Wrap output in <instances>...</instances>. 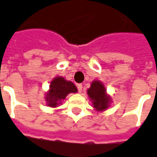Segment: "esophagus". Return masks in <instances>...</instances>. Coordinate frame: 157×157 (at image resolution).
Segmentation results:
<instances>
[{"label":"esophagus","mask_w":157,"mask_h":157,"mask_svg":"<svg viewBox=\"0 0 157 157\" xmlns=\"http://www.w3.org/2000/svg\"><path fill=\"white\" fill-rule=\"evenodd\" d=\"M77 88H78L79 93L82 92V84H78V85H77Z\"/></svg>","instance_id":"1"}]
</instances>
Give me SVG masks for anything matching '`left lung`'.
Segmentation results:
<instances>
[{"label": "left lung", "instance_id": "obj_1", "mask_svg": "<svg viewBox=\"0 0 157 157\" xmlns=\"http://www.w3.org/2000/svg\"><path fill=\"white\" fill-rule=\"evenodd\" d=\"M87 95L96 111H105L110 106L111 97L106 94L104 84L100 81H93L91 87L87 89Z\"/></svg>", "mask_w": 157, "mask_h": 157}]
</instances>
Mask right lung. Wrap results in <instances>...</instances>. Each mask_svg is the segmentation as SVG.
<instances>
[{
  "instance_id": "obj_1",
  "label": "right lung",
  "mask_w": 157,
  "mask_h": 157,
  "mask_svg": "<svg viewBox=\"0 0 157 157\" xmlns=\"http://www.w3.org/2000/svg\"><path fill=\"white\" fill-rule=\"evenodd\" d=\"M76 92L77 88L72 82L65 80L62 76H56L51 82L50 89L46 93L45 101H47V105L56 107L69 94Z\"/></svg>"
}]
</instances>
